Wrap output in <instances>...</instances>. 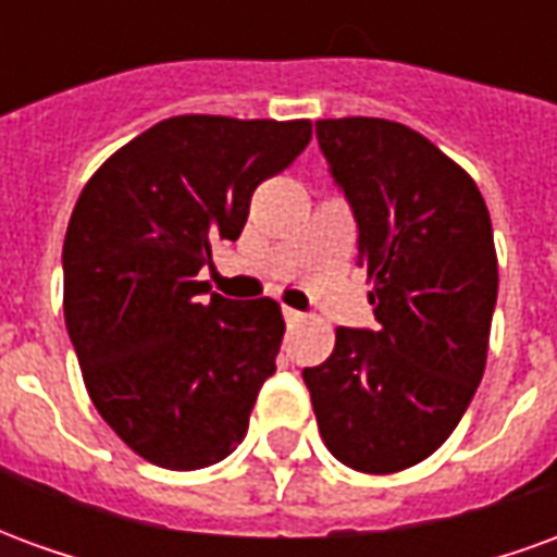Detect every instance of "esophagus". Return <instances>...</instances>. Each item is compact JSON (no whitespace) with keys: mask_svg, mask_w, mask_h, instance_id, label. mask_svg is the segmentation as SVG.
Masks as SVG:
<instances>
[{"mask_svg":"<svg viewBox=\"0 0 557 557\" xmlns=\"http://www.w3.org/2000/svg\"><path fill=\"white\" fill-rule=\"evenodd\" d=\"M283 319H286L289 325H298V322H304V313H298V310H292V307H283Z\"/></svg>","mask_w":557,"mask_h":557,"instance_id":"obj_1","label":"esophagus"}]
</instances>
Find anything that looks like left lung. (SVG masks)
<instances>
[{"label":"left lung","instance_id":"8db88e82","mask_svg":"<svg viewBox=\"0 0 557 557\" xmlns=\"http://www.w3.org/2000/svg\"><path fill=\"white\" fill-rule=\"evenodd\" d=\"M315 137L358 220L379 327H337L331 358L304 382L327 450L394 474L447 442L486 370L498 298L490 208L456 160L399 122L319 119Z\"/></svg>","mask_w":557,"mask_h":557}]
</instances>
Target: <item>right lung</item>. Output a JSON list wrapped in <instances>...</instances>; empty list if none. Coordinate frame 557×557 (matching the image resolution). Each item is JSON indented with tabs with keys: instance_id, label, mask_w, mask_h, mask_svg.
Listing matches in <instances>:
<instances>
[{
	"instance_id": "right-lung-1",
	"label": "right lung",
	"mask_w": 557,
	"mask_h": 557,
	"mask_svg": "<svg viewBox=\"0 0 557 557\" xmlns=\"http://www.w3.org/2000/svg\"><path fill=\"white\" fill-rule=\"evenodd\" d=\"M310 137V119L172 115L79 194L62 247L67 334L95 409L151 466H214L247 435L286 322L271 298L206 301L196 274Z\"/></svg>"
}]
</instances>
